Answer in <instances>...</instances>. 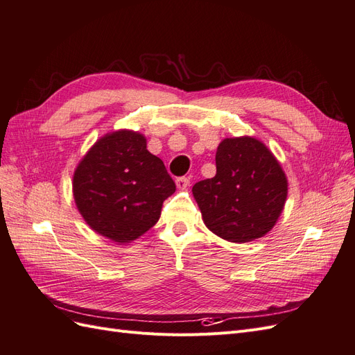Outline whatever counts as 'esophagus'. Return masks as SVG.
<instances>
[{"label": "esophagus", "mask_w": 355, "mask_h": 355, "mask_svg": "<svg viewBox=\"0 0 355 355\" xmlns=\"http://www.w3.org/2000/svg\"><path fill=\"white\" fill-rule=\"evenodd\" d=\"M176 185L179 189H185L189 187V178L187 176H182V178H178L176 179Z\"/></svg>", "instance_id": "esophagus-1"}]
</instances>
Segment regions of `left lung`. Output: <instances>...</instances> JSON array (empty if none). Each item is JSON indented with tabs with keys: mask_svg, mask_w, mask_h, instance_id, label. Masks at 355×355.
I'll return each mask as SVG.
<instances>
[{
	"mask_svg": "<svg viewBox=\"0 0 355 355\" xmlns=\"http://www.w3.org/2000/svg\"><path fill=\"white\" fill-rule=\"evenodd\" d=\"M206 227L220 239L249 243L272 230L287 197L282 166L254 137L225 139L216 175L192 187Z\"/></svg>",
	"mask_w": 355,
	"mask_h": 355,
	"instance_id": "8db88e82",
	"label": "left lung"
}]
</instances>
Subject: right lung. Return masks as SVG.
<instances>
[{"mask_svg":"<svg viewBox=\"0 0 355 355\" xmlns=\"http://www.w3.org/2000/svg\"><path fill=\"white\" fill-rule=\"evenodd\" d=\"M175 191L163 161L146 149V139L127 130L96 142L73 173V198L83 218L116 243L153 228Z\"/></svg>","mask_w":355,"mask_h":355,"instance_id":"obj_1","label":"right lung"}]
</instances>
